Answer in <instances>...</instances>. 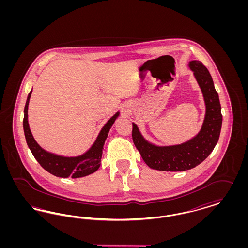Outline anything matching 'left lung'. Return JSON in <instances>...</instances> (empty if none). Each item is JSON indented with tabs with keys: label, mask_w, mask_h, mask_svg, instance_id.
I'll return each mask as SVG.
<instances>
[{
	"label": "left lung",
	"mask_w": 248,
	"mask_h": 248,
	"mask_svg": "<svg viewBox=\"0 0 248 248\" xmlns=\"http://www.w3.org/2000/svg\"><path fill=\"white\" fill-rule=\"evenodd\" d=\"M189 68L203 94L206 113L200 133L186 143L169 147H157L146 141L137 125L133 124V141L149 167L162 171H185L204 161L218 141L222 114L218 94L215 89L212 77L204 65L198 60L189 62Z\"/></svg>",
	"instance_id": "8db88e82"
}]
</instances>
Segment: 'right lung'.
Instances as JSON below:
<instances>
[{
  "label": "right lung",
  "instance_id": "add662e5",
  "mask_svg": "<svg viewBox=\"0 0 248 248\" xmlns=\"http://www.w3.org/2000/svg\"><path fill=\"white\" fill-rule=\"evenodd\" d=\"M31 94V91L28 95L24 108L23 128L27 144L37 162L44 169L56 177L77 178L88 176L95 172L100 166L102 150L108 137V133L114 121L118 117L119 112L108 121L104 127L100 131L96 140L87 153L78 157H63L46 152L33 139L28 123V106Z\"/></svg>",
  "mask_w": 248,
  "mask_h": 248
}]
</instances>
